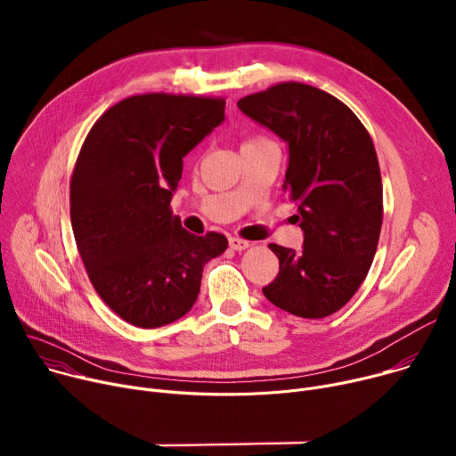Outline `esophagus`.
I'll list each match as a JSON object with an SVG mask.
<instances>
[{"label": "esophagus", "instance_id": "1", "mask_svg": "<svg viewBox=\"0 0 456 456\" xmlns=\"http://www.w3.org/2000/svg\"><path fill=\"white\" fill-rule=\"evenodd\" d=\"M229 247L234 250H243L248 247V241L243 238H236V236H229Z\"/></svg>", "mask_w": 456, "mask_h": 456}]
</instances>
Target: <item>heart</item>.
<instances>
[{"label":"heart","instance_id":"b5f03b06","mask_svg":"<svg viewBox=\"0 0 456 456\" xmlns=\"http://www.w3.org/2000/svg\"><path fill=\"white\" fill-rule=\"evenodd\" d=\"M262 142H267V139L262 137V135H252V137L245 142V146H254V144H262Z\"/></svg>","mask_w":456,"mask_h":456}]
</instances>
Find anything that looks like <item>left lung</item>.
Segmentation results:
<instances>
[{
    "mask_svg": "<svg viewBox=\"0 0 456 456\" xmlns=\"http://www.w3.org/2000/svg\"><path fill=\"white\" fill-rule=\"evenodd\" d=\"M289 142L285 191L297 204L303 250L271 243L280 273L265 297L299 317L343 308L364 281L382 225V180L373 141L338 97L287 81L238 101Z\"/></svg>",
    "mask_w": 456,
    "mask_h": 456,
    "instance_id": "1",
    "label": "left lung"
}]
</instances>
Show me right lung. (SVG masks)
Masks as SVG:
<instances>
[{"instance_id":"right-lung-1","label":"right lung","mask_w":456,"mask_h":456,"mask_svg":"<svg viewBox=\"0 0 456 456\" xmlns=\"http://www.w3.org/2000/svg\"><path fill=\"white\" fill-rule=\"evenodd\" d=\"M224 97L132 95L88 132L70 180V218L86 274L124 321L157 329L185 315L202 271L227 248L173 216L182 159L224 120Z\"/></svg>"}]
</instances>
